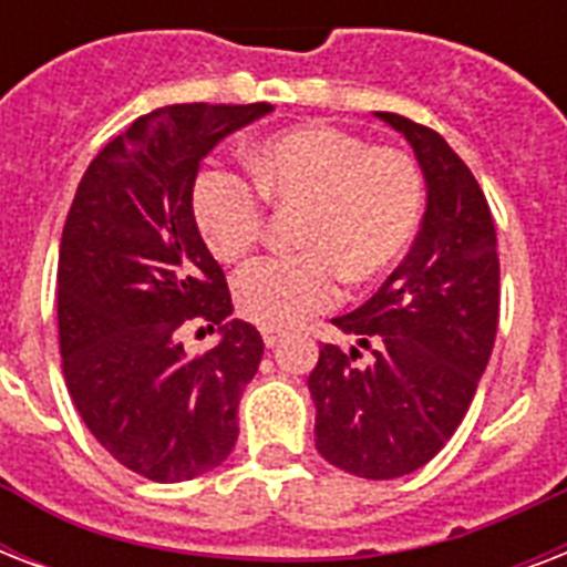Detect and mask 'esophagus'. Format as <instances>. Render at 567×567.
Returning <instances> with one entry per match:
<instances>
[{"label":"esophagus","instance_id":"1","mask_svg":"<svg viewBox=\"0 0 567 567\" xmlns=\"http://www.w3.org/2000/svg\"><path fill=\"white\" fill-rule=\"evenodd\" d=\"M261 338H265V347L274 350V347H279L288 338V332L285 329H261Z\"/></svg>","mask_w":567,"mask_h":567}]
</instances>
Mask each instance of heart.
Wrapping results in <instances>:
<instances>
[{
	"label": "heart",
	"mask_w": 567,
	"mask_h": 567,
	"mask_svg": "<svg viewBox=\"0 0 567 567\" xmlns=\"http://www.w3.org/2000/svg\"><path fill=\"white\" fill-rule=\"evenodd\" d=\"M244 164L252 186L238 173H199L190 214L208 252L223 265H235L265 240L267 208L300 214V256L265 258L235 279V306L256 327L300 323L332 306L341 282H382L417 235L423 173L403 150L306 123L261 137Z\"/></svg>",
	"instance_id": "b5f03b06"
}]
</instances>
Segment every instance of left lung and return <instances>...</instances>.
<instances>
[{
  "instance_id": "left-lung-1",
  "label": "left lung",
  "mask_w": 567,
  "mask_h": 567,
  "mask_svg": "<svg viewBox=\"0 0 567 567\" xmlns=\"http://www.w3.org/2000/svg\"><path fill=\"white\" fill-rule=\"evenodd\" d=\"M377 117L412 144L426 214L403 265L362 309L332 320L359 347H320L309 391L320 456L353 476L396 480L447 444L474 400L497 336L501 261L492 208L447 141L403 114ZM362 349L371 363L358 362Z\"/></svg>"
}]
</instances>
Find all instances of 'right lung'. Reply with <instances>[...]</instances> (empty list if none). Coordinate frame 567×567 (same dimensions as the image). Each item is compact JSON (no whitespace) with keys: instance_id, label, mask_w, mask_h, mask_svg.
Instances as JSON below:
<instances>
[{"instance_id":"right-lung-1","label":"right lung","mask_w":567,"mask_h":567,"mask_svg":"<svg viewBox=\"0 0 567 567\" xmlns=\"http://www.w3.org/2000/svg\"><path fill=\"white\" fill-rule=\"evenodd\" d=\"M274 105H167L91 162L58 256L64 379L93 439L153 483L212 471L238 441V403L265 341L231 315L226 276L196 231L190 190L217 141ZM220 328L190 360L181 329Z\"/></svg>"}]
</instances>
